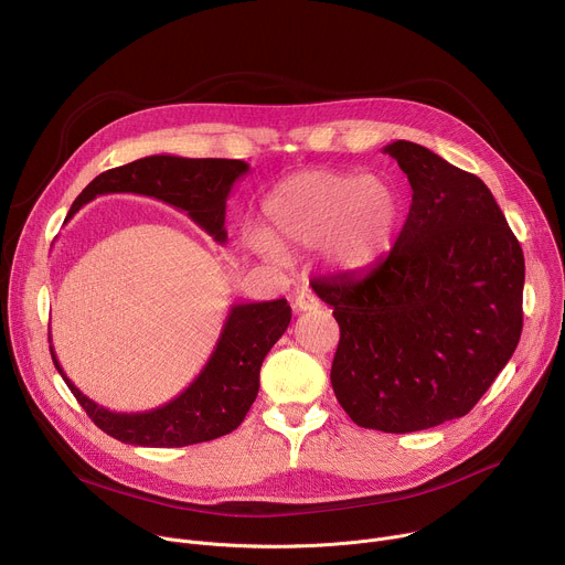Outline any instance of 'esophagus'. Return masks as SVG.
<instances>
[{"mask_svg":"<svg viewBox=\"0 0 565 565\" xmlns=\"http://www.w3.org/2000/svg\"><path fill=\"white\" fill-rule=\"evenodd\" d=\"M292 308H295L297 312H310V310H317V308H319V299H317L312 292L301 290V292H297Z\"/></svg>","mask_w":565,"mask_h":565,"instance_id":"esophagus-1","label":"esophagus"}]
</instances>
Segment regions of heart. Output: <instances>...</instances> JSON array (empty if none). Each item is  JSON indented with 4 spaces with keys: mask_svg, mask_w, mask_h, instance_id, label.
I'll use <instances>...</instances> for the list:
<instances>
[{
    "mask_svg": "<svg viewBox=\"0 0 565 565\" xmlns=\"http://www.w3.org/2000/svg\"><path fill=\"white\" fill-rule=\"evenodd\" d=\"M264 210L270 238H250V250L262 259L279 264L281 250L327 246L338 270H360L388 248L402 201L380 177L312 170L286 179Z\"/></svg>",
    "mask_w": 565,
    "mask_h": 565,
    "instance_id": "b5f03b06",
    "label": "heart"
}]
</instances>
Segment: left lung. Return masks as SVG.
<instances>
[{"label": "left lung", "instance_id": "1", "mask_svg": "<svg viewBox=\"0 0 565 565\" xmlns=\"http://www.w3.org/2000/svg\"><path fill=\"white\" fill-rule=\"evenodd\" d=\"M384 153L412 185L386 257L312 284L340 324L331 384L364 429L409 434L462 418L516 351L525 262L490 188L431 149Z\"/></svg>", "mask_w": 565, "mask_h": 565}]
</instances>
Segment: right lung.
I'll return each instance as SVG.
<instances>
[{
    "mask_svg": "<svg viewBox=\"0 0 565 565\" xmlns=\"http://www.w3.org/2000/svg\"><path fill=\"white\" fill-rule=\"evenodd\" d=\"M250 166L230 158H181L153 153L96 177L71 205L68 218L103 194H142L185 212L216 244H225V201ZM286 299L232 303L216 347L177 397L149 412H109L79 391L64 373L51 344L53 364L79 407L111 438L138 447H185L214 440L244 423L259 393L262 362L290 324Z\"/></svg>",
    "mask_w": 565,
    "mask_h": 565,
    "instance_id": "right-lung-1",
    "label": "right lung"
}]
</instances>
